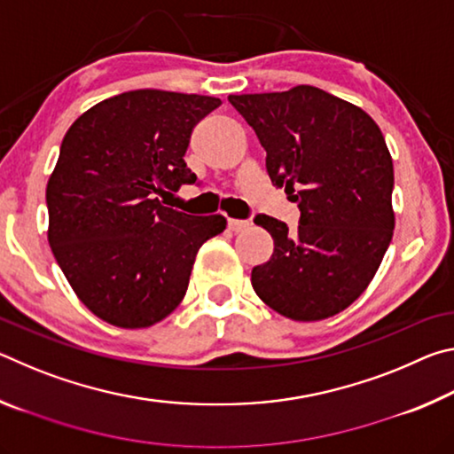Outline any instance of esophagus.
I'll return each instance as SVG.
<instances>
[{
  "mask_svg": "<svg viewBox=\"0 0 454 454\" xmlns=\"http://www.w3.org/2000/svg\"><path fill=\"white\" fill-rule=\"evenodd\" d=\"M250 224L246 220H236V218H228V228L232 230V232H242V230L248 228Z\"/></svg>",
  "mask_w": 454,
  "mask_h": 454,
  "instance_id": "obj_1",
  "label": "esophagus"
}]
</instances>
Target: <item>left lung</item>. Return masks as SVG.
Here are the masks:
<instances>
[{"label": "left lung", "instance_id": "8db88e82", "mask_svg": "<svg viewBox=\"0 0 454 454\" xmlns=\"http://www.w3.org/2000/svg\"><path fill=\"white\" fill-rule=\"evenodd\" d=\"M228 102L266 150L270 180L301 208L296 230L256 218L274 252L254 266L252 288L290 320L334 317L368 288L393 240L395 172L380 128L358 106L314 86Z\"/></svg>", "mask_w": 454, "mask_h": 454}]
</instances>
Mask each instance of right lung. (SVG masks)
Wrapping results in <instances>:
<instances>
[{"mask_svg":"<svg viewBox=\"0 0 454 454\" xmlns=\"http://www.w3.org/2000/svg\"><path fill=\"white\" fill-rule=\"evenodd\" d=\"M222 102L134 90L74 121L48 180V240L90 312L118 328H148L182 302L192 266L226 218L190 216L160 196L194 184L184 162L192 129Z\"/></svg>","mask_w":454,"mask_h":454,"instance_id":"obj_1","label":"right lung"}]
</instances>
